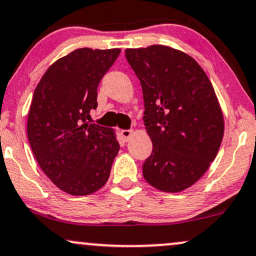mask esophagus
Listing matches in <instances>:
<instances>
[{
  "mask_svg": "<svg viewBox=\"0 0 256 256\" xmlns=\"http://www.w3.org/2000/svg\"><path fill=\"white\" fill-rule=\"evenodd\" d=\"M133 134L134 130H132V129H123V130H121V136L124 138V141H128Z\"/></svg>",
  "mask_w": 256,
  "mask_h": 256,
  "instance_id": "obj_1",
  "label": "esophagus"
}]
</instances>
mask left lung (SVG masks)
I'll return each mask as SVG.
<instances>
[{"instance_id": "1", "label": "left lung", "mask_w": 256, "mask_h": 256, "mask_svg": "<svg viewBox=\"0 0 256 256\" xmlns=\"http://www.w3.org/2000/svg\"><path fill=\"white\" fill-rule=\"evenodd\" d=\"M141 83L153 150L142 166L153 188L176 194L197 182L218 153L224 118L212 84L192 56L164 45L127 48Z\"/></svg>"}]
</instances>
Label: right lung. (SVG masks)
Here are the masks:
<instances>
[{"instance_id":"obj_1","label":"right lung","mask_w":256,"mask_h":256,"mask_svg":"<svg viewBox=\"0 0 256 256\" xmlns=\"http://www.w3.org/2000/svg\"><path fill=\"white\" fill-rule=\"evenodd\" d=\"M121 50L84 47L47 68L34 91L27 120L32 150L62 191L88 196L106 185L120 144L112 128L88 122L97 86Z\"/></svg>"}]
</instances>
